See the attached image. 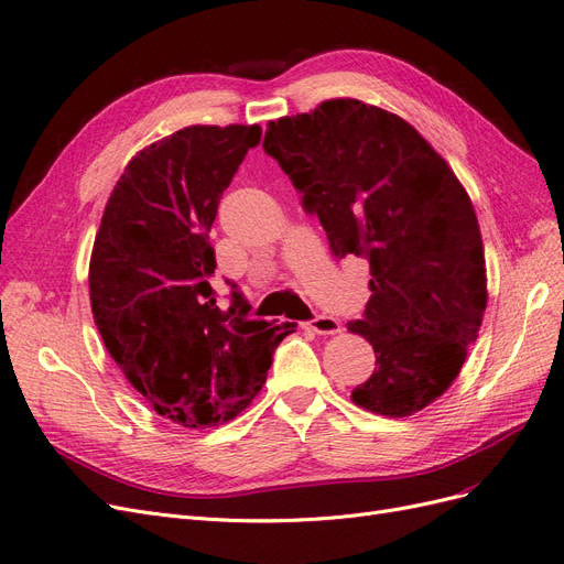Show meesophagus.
Instances as JSON below:
<instances>
[{"label": "esophagus", "mask_w": 564, "mask_h": 564, "mask_svg": "<svg viewBox=\"0 0 564 564\" xmlns=\"http://www.w3.org/2000/svg\"><path fill=\"white\" fill-rule=\"evenodd\" d=\"M306 328L316 335H337L341 330V325L333 316H314L306 323Z\"/></svg>", "instance_id": "1"}]
</instances>
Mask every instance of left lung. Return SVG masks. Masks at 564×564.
Segmentation results:
<instances>
[{
    "mask_svg": "<svg viewBox=\"0 0 564 564\" xmlns=\"http://www.w3.org/2000/svg\"><path fill=\"white\" fill-rule=\"evenodd\" d=\"M262 148L318 215L335 258L370 262L366 314L347 328L375 349L351 401L410 416L457 379L487 306L474 204L414 126L354 98L269 121Z\"/></svg>",
    "mask_w": 564,
    "mask_h": 564,
    "instance_id": "obj_1",
    "label": "left lung"
}]
</instances>
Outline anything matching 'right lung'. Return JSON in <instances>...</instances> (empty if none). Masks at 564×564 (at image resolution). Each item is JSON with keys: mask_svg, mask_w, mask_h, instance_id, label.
I'll return each instance as SVG.
<instances>
[{"mask_svg": "<svg viewBox=\"0 0 564 564\" xmlns=\"http://www.w3.org/2000/svg\"><path fill=\"white\" fill-rule=\"evenodd\" d=\"M260 135L258 123L187 126L152 142L123 169L90 252V308L107 351L156 414L187 429L243 412L295 333V323L250 321L231 281L223 308L210 285L217 206Z\"/></svg>", "mask_w": 564, "mask_h": 564, "instance_id": "1", "label": "right lung"}]
</instances>
